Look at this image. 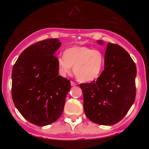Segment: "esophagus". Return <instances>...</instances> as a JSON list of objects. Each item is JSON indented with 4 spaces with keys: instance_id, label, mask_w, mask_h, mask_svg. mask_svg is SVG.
I'll return each instance as SVG.
<instances>
[{
    "instance_id": "esophagus-1",
    "label": "esophagus",
    "mask_w": 149,
    "mask_h": 149,
    "mask_svg": "<svg viewBox=\"0 0 149 149\" xmlns=\"http://www.w3.org/2000/svg\"><path fill=\"white\" fill-rule=\"evenodd\" d=\"M71 86H76V83L73 81H71Z\"/></svg>"
}]
</instances>
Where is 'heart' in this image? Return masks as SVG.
I'll return each instance as SVG.
<instances>
[{
  "mask_svg": "<svg viewBox=\"0 0 149 149\" xmlns=\"http://www.w3.org/2000/svg\"><path fill=\"white\" fill-rule=\"evenodd\" d=\"M104 64V54L98 49L86 46H76L66 49L64 56L57 59V67L61 75L73 72L80 82H90L100 76Z\"/></svg>",
  "mask_w": 149,
  "mask_h": 149,
  "instance_id": "obj_1",
  "label": "heart"
}]
</instances>
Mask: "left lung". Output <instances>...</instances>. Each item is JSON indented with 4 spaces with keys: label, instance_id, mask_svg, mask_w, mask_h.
I'll list each match as a JSON object with an SVG mask.
<instances>
[{
    "label": "left lung",
    "instance_id": "1",
    "mask_svg": "<svg viewBox=\"0 0 149 149\" xmlns=\"http://www.w3.org/2000/svg\"><path fill=\"white\" fill-rule=\"evenodd\" d=\"M104 65L97 80L80 87L85 116L95 123L112 125L123 118L134 103L136 67L125 49L111 42L106 49Z\"/></svg>",
    "mask_w": 149,
    "mask_h": 149
}]
</instances>
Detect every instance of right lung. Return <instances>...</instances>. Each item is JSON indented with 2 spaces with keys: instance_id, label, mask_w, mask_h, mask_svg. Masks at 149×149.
Returning <instances> with one entry per match:
<instances>
[{
  "instance_id": "add662e5",
  "label": "right lung",
  "mask_w": 149,
  "mask_h": 149,
  "mask_svg": "<svg viewBox=\"0 0 149 149\" xmlns=\"http://www.w3.org/2000/svg\"><path fill=\"white\" fill-rule=\"evenodd\" d=\"M57 38L38 41L25 49L13 68L12 97L29 122L38 126L59 119L64 110L71 82L59 76Z\"/></svg>"
}]
</instances>
